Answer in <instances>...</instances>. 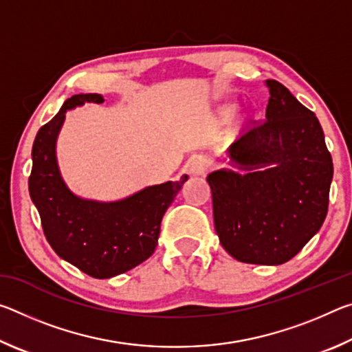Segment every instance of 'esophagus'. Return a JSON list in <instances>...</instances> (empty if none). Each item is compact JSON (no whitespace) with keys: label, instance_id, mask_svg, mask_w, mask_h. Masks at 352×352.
I'll list each match as a JSON object with an SVG mask.
<instances>
[{"label":"esophagus","instance_id":"34e87169","mask_svg":"<svg viewBox=\"0 0 352 352\" xmlns=\"http://www.w3.org/2000/svg\"><path fill=\"white\" fill-rule=\"evenodd\" d=\"M210 168H211L210 160L205 157H194L188 166V169L192 175H205Z\"/></svg>","mask_w":352,"mask_h":352}]
</instances>
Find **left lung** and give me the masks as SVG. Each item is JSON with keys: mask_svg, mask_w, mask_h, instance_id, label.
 <instances>
[{"mask_svg": "<svg viewBox=\"0 0 352 352\" xmlns=\"http://www.w3.org/2000/svg\"><path fill=\"white\" fill-rule=\"evenodd\" d=\"M265 119L243 129L228 148L242 172L214 170V226L222 247L247 264L290 261L323 225L332 157L314 111L283 83L267 80Z\"/></svg>", "mask_w": 352, "mask_h": 352, "instance_id": "8db88e82", "label": "left lung"}]
</instances>
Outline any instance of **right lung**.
<instances>
[{
  "label": "right lung",
  "mask_w": 352,
  "mask_h": 352,
  "mask_svg": "<svg viewBox=\"0 0 352 352\" xmlns=\"http://www.w3.org/2000/svg\"><path fill=\"white\" fill-rule=\"evenodd\" d=\"M85 102L102 104L100 94H74L38 130L32 146L29 194L40 214L46 241L69 264L98 279L132 270L152 256L160 225L188 175L138 190L116 201L77 197L60 175L56 157L65 113Z\"/></svg>",
  "instance_id": "add662e5"
}]
</instances>
